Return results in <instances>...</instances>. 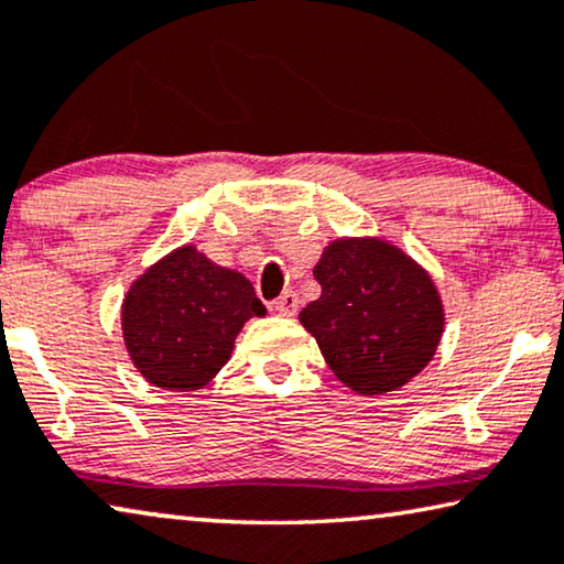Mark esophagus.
Here are the masks:
<instances>
[{
  "instance_id": "1",
  "label": "esophagus",
  "mask_w": 564,
  "mask_h": 564,
  "mask_svg": "<svg viewBox=\"0 0 564 564\" xmlns=\"http://www.w3.org/2000/svg\"><path fill=\"white\" fill-rule=\"evenodd\" d=\"M297 305H300V300H297V295L292 290H284L282 295L272 302V307L280 315H295L297 313Z\"/></svg>"
}]
</instances>
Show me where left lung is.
Masks as SVG:
<instances>
[{
	"instance_id": "obj_1",
	"label": "left lung",
	"mask_w": 564,
	"mask_h": 564,
	"mask_svg": "<svg viewBox=\"0 0 564 564\" xmlns=\"http://www.w3.org/2000/svg\"><path fill=\"white\" fill-rule=\"evenodd\" d=\"M313 276L323 292L300 323L350 391H397L432 361L445 330L443 297L427 269L394 243L343 236L323 249Z\"/></svg>"
}]
</instances>
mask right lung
I'll use <instances>...</instances> for the list:
<instances>
[{"instance_id": "obj_1", "label": "right lung", "mask_w": 564, "mask_h": 564, "mask_svg": "<svg viewBox=\"0 0 564 564\" xmlns=\"http://www.w3.org/2000/svg\"><path fill=\"white\" fill-rule=\"evenodd\" d=\"M267 315L251 282L193 247L137 276L121 302L127 354L160 389L195 391L224 369L249 317Z\"/></svg>"}]
</instances>
